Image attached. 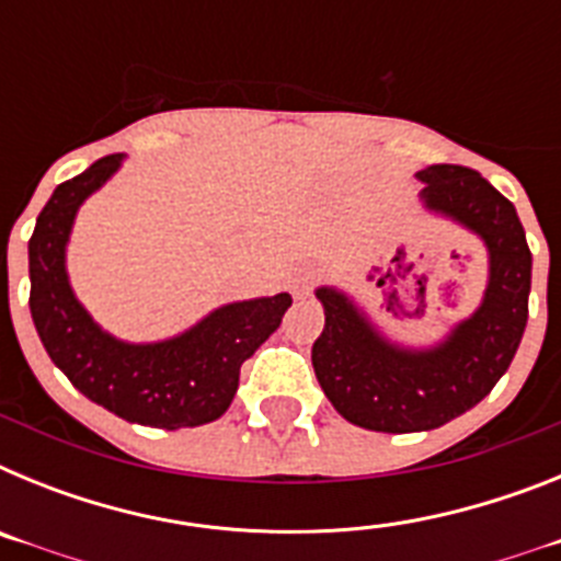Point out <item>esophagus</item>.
Instances as JSON below:
<instances>
[{"label": "esophagus", "mask_w": 561, "mask_h": 561, "mask_svg": "<svg viewBox=\"0 0 561 561\" xmlns=\"http://www.w3.org/2000/svg\"><path fill=\"white\" fill-rule=\"evenodd\" d=\"M291 295L295 297H309L311 289H314V272L300 270L295 277H291Z\"/></svg>", "instance_id": "esophagus-1"}]
</instances>
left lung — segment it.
Wrapping results in <instances>:
<instances>
[{"label":"left lung","mask_w":561,"mask_h":561,"mask_svg":"<svg viewBox=\"0 0 561 561\" xmlns=\"http://www.w3.org/2000/svg\"><path fill=\"white\" fill-rule=\"evenodd\" d=\"M419 180L427 210L483 241L489 284L478 311L433 348L396 345L345 291L317 289L325 309L311 345L317 381L342 419L376 433H424L472 410L508 370L528 323L531 250L512 202L463 165H430Z\"/></svg>","instance_id":"1"}]
</instances>
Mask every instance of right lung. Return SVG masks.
<instances>
[{
  "mask_svg": "<svg viewBox=\"0 0 561 561\" xmlns=\"http://www.w3.org/2000/svg\"><path fill=\"white\" fill-rule=\"evenodd\" d=\"M121 162L123 153H108L61 182L38 213L27 247L30 314L49 359L87 399L142 427H199L230 408L241 365L280 325L291 295L227 304L162 342L134 345L106 334L69 286L67 241L78 207Z\"/></svg>",
  "mask_w": 561,
  "mask_h": 561,
  "instance_id": "1",
  "label": "right lung"
}]
</instances>
